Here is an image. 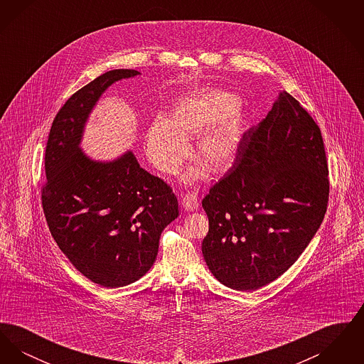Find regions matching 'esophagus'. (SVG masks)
Masks as SVG:
<instances>
[{"mask_svg": "<svg viewBox=\"0 0 364 364\" xmlns=\"http://www.w3.org/2000/svg\"><path fill=\"white\" fill-rule=\"evenodd\" d=\"M181 205L187 211H193L199 206V200H198V195L195 192H188L181 198Z\"/></svg>", "mask_w": 364, "mask_h": 364, "instance_id": "34e87169", "label": "esophagus"}]
</instances>
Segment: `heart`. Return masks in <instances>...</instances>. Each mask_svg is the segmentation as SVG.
<instances>
[{
	"label": "heart",
	"instance_id": "heart-1",
	"mask_svg": "<svg viewBox=\"0 0 364 364\" xmlns=\"http://www.w3.org/2000/svg\"><path fill=\"white\" fill-rule=\"evenodd\" d=\"M242 124L235 94L221 88L199 90L174 105L168 117L156 116L149 125L146 153L156 169L174 173L190 153L187 140L198 138L196 159L211 173H224L236 161ZM199 176V169H192L187 178Z\"/></svg>",
	"mask_w": 364,
	"mask_h": 364
}]
</instances>
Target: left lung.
<instances>
[{
  "label": "left lung",
  "instance_id": "8db88e82",
  "mask_svg": "<svg viewBox=\"0 0 364 364\" xmlns=\"http://www.w3.org/2000/svg\"><path fill=\"white\" fill-rule=\"evenodd\" d=\"M321 129L287 91L244 134L233 168L202 200L203 258L221 284L257 291L284 274L311 242L329 200Z\"/></svg>",
  "mask_w": 364,
  "mask_h": 364
}]
</instances>
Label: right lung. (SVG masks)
Listing matches in <instances>:
<instances>
[{
  "mask_svg": "<svg viewBox=\"0 0 364 364\" xmlns=\"http://www.w3.org/2000/svg\"><path fill=\"white\" fill-rule=\"evenodd\" d=\"M135 70H113L76 91L53 120L45 153L42 206L53 239L92 282L119 288L156 262L162 230L178 215L172 188L127 151L110 162L80 150L85 125L105 90Z\"/></svg>",
  "mask_w": 364,
  "mask_h": 364,
  "instance_id": "add662e5",
  "label": "right lung"
}]
</instances>
